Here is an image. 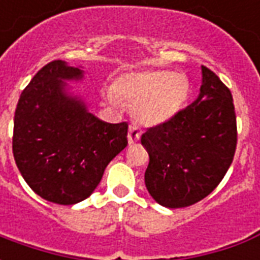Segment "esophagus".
<instances>
[{"mask_svg":"<svg viewBox=\"0 0 260 260\" xmlns=\"http://www.w3.org/2000/svg\"><path fill=\"white\" fill-rule=\"evenodd\" d=\"M142 132L136 125H129V131H128V143L129 145H135L136 142L141 139Z\"/></svg>","mask_w":260,"mask_h":260,"instance_id":"obj_1","label":"esophagus"}]
</instances>
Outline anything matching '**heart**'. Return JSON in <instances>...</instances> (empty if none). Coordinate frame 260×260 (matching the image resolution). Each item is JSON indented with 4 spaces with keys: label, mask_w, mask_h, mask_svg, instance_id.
<instances>
[{
    "label": "heart",
    "mask_w": 260,
    "mask_h": 260,
    "mask_svg": "<svg viewBox=\"0 0 260 260\" xmlns=\"http://www.w3.org/2000/svg\"><path fill=\"white\" fill-rule=\"evenodd\" d=\"M191 93L189 80L184 74L169 69L128 72L119 76L115 91H106L111 106L119 99L132 104V115L145 126H158L174 119L185 108Z\"/></svg>",
    "instance_id": "heart-1"
}]
</instances>
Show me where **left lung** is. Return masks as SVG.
<instances>
[{
	"mask_svg": "<svg viewBox=\"0 0 260 260\" xmlns=\"http://www.w3.org/2000/svg\"><path fill=\"white\" fill-rule=\"evenodd\" d=\"M149 153L145 184L158 205L191 206L220 184L234 158L237 119L231 91L202 65L196 100L174 119L142 135Z\"/></svg>",
	"mask_w": 260,
	"mask_h": 260,
	"instance_id": "left-lung-1",
	"label": "left lung"
}]
</instances>
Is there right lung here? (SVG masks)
I'll list each match as a JSON object with an SVG mask.
<instances>
[{"label":"right lung","instance_id":"obj_1","mask_svg":"<svg viewBox=\"0 0 260 260\" xmlns=\"http://www.w3.org/2000/svg\"><path fill=\"white\" fill-rule=\"evenodd\" d=\"M83 79V67L53 61L33 76L15 111L16 166L37 195L58 205L89 198L108 163L128 145V124L97 118L68 83Z\"/></svg>","mask_w":260,"mask_h":260}]
</instances>
